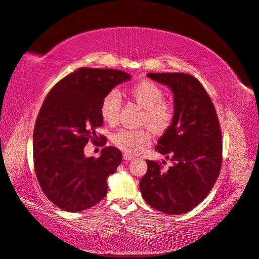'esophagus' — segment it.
Segmentation results:
<instances>
[{
	"label": "esophagus",
	"mask_w": 259,
	"mask_h": 259,
	"mask_svg": "<svg viewBox=\"0 0 259 259\" xmlns=\"http://www.w3.org/2000/svg\"><path fill=\"white\" fill-rule=\"evenodd\" d=\"M122 157H124V160H126V161L134 160V156L130 155V153H124V155H122Z\"/></svg>",
	"instance_id": "34e87169"
}]
</instances>
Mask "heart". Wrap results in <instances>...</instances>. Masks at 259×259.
<instances>
[{"mask_svg": "<svg viewBox=\"0 0 259 259\" xmlns=\"http://www.w3.org/2000/svg\"><path fill=\"white\" fill-rule=\"evenodd\" d=\"M132 98L144 108L141 124L147 125L157 134L165 133L173 124L175 117L174 106L165 101L164 91L151 80L143 79L135 83L130 90ZM121 106L120 94L112 90L104 95L100 113L108 124H115L119 116ZM111 141L117 148L127 153H137L146 148L151 141V134L147 128L128 130L120 128L112 134Z\"/></svg>", "mask_w": 259, "mask_h": 259, "instance_id": "b5f03b06", "label": "heart"}]
</instances>
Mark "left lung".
Instances as JSON below:
<instances>
[{
    "label": "left lung",
    "mask_w": 259,
    "mask_h": 259,
    "mask_svg": "<svg viewBox=\"0 0 259 259\" xmlns=\"http://www.w3.org/2000/svg\"><path fill=\"white\" fill-rule=\"evenodd\" d=\"M148 77L168 86L174 95L173 124L156 147L173 166L166 170L159 162L147 160L148 170L140 181V190L146 202L155 209L168 215L183 214L207 197L220 175L219 118L210 97L193 76L149 72Z\"/></svg>",
    "instance_id": "left-lung-1"
}]
</instances>
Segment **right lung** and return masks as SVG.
Instances as JSON below:
<instances>
[{
  "label": "right lung",
  "instance_id": "add662e5",
  "mask_svg": "<svg viewBox=\"0 0 259 259\" xmlns=\"http://www.w3.org/2000/svg\"><path fill=\"white\" fill-rule=\"evenodd\" d=\"M130 79L121 70L79 68L45 98L34 128V167L42 191L60 209L78 212L106 197L107 180L121 162V152L104 147L99 158H86L84 147L89 140L95 142V130L103 124L104 95ZM100 138L104 146L106 138Z\"/></svg>",
  "mask_w": 259,
  "mask_h": 259
}]
</instances>
